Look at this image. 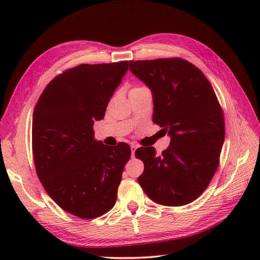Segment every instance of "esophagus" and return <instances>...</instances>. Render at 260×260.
Listing matches in <instances>:
<instances>
[{
  "mask_svg": "<svg viewBox=\"0 0 260 260\" xmlns=\"http://www.w3.org/2000/svg\"><path fill=\"white\" fill-rule=\"evenodd\" d=\"M137 150V146L136 145H131V152H132V156L134 157L135 155V151Z\"/></svg>",
  "mask_w": 260,
  "mask_h": 260,
  "instance_id": "obj_1",
  "label": "esophagus"
}]
</instances>
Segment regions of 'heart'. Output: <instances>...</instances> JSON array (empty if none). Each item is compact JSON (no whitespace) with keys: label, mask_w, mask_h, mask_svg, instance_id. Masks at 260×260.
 <instances>
[{"label":"heart","mask_w":260,"mask_h":260,"mask_svg":"<svg viewBox=\"0 0 260 260\" xmlns=\"http://www.w3.org/2000/svg\"><path fill=\"white\" fill-rule=\"evenodd\" d=\"M134 89H139V88H134Z\"/></svg>","instance_id":"1"}]
</instances>
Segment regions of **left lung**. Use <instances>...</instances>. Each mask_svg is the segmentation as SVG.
Instances as JSON below:
<instances>
[{
    "mask_svg": "<svg viewBox=\"0 0 260 260\" xmlns=\"http://www.w3.org/2000/svg\"><path fill=\"white\" fill-rule=\"evenodd\" d=\"M129 70L150 88L153 121L171 137L170 146L140 147L144 163L139 183L154 202L180 207L194 201L217 171L224 141L221 107L206 76L180 58L129 61Z\"/></svg>",
    "mask_w": 260,
    "mask_h": 260,
    "instance_id": "1",
    "label": "left lung"
}]
</instances>
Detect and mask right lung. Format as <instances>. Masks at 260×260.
<instances>
[{
  "mask_svg": "<svg viewBox=\"0 0 260 260\" xmlns=\"http://www.w3.org/2000/svg\"><path fill=\"white\" fill-rule=\"evenodd\" d=\"M128 70V61L79 64L53 78L42 91L32 119L37 174L58 206L93 219L115 206L125 164L126 143L105 146L95 139L96 120Z\"/></svg>",
  "mask_w": 260,
  "mask_h": 260,
  "instance_id": "right-lung-1",
  "label": "right lung"
}]
</instances>
